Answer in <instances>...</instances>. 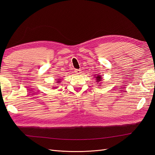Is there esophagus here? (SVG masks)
Masks as SVG:
<instances>
[{
  "label": "esophagus",
  "instance_id": "obj_1",
  "mask_svg": "<svg viewBox=\"0 0 155 155\" xmlns=\"http://www.w3.org/2000/svg\"><path fill=\"white\" fill-rule=\"evenodd\" d=\"M81 70H79V69H76L74 70V72L76 73V74H81Z\"/></svg>",
  "mask_w": 155,
  "mask_h": 155
}]
</instances>
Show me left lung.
Segmentation results:
<instances>
[{"label": "left lung", "mask_w": 155, "mask_h": 155, "mask_svg": "<svg viewBox=\"0 0 155 155\" xmlns=\"http://www.w3.org/2000/svg\"><path fill=\"white\" fill-rule=\"evenodd\" d=\"M94 76H95V78H96V82L97 83V84L100 83L99 85H97V86H100V83H102V79H103L102 76H101V75H97V76H96V75H95Z\"/></svg>", "instance_id": "left-lung-1"}]
</instances>
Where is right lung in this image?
I'll list each match as a JSON object with an SVG mask.
<instances>
[{"instance_id": "obj_1", "label": "right lung", "mask_w": 155, "mask_h": 155, "mask_svg": "<svg viewBox=\"0 0 155 155\" xmlns=\"http://www.w3.org/2000/svg\"><path fill=\"white\" fill-rule=\"evenodd\" d=\"M61 83V80H60V79H58V80H57V82H56V83ZM57 87H53V88H56Z\"/></svg>"}]
</instances>
